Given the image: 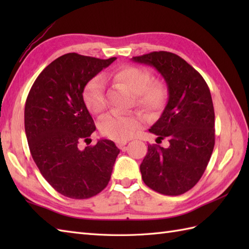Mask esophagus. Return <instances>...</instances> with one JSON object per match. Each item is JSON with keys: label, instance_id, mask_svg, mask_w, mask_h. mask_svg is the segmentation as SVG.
I'll use <instances>...</instances> for the list:
<instances>
[{"label": "esophagus", "instance_id": "34e87169", "mask_svg": "<svg viewBox=\"0 0 249 249\" xmlns=\"http://www.w3.org/2000/svg\"><path fill=\"white\" fill-rule=\"evenodd\" d=\"M127 141H116V145H118L121 150H125V145Z\"/></svg>", "mask_w": 249, "mask_h": 249}]
</instances>
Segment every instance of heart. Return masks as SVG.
I'll return each mask as SVG.
<instances>
[{"label":"heart","mask_w":249,"mask_h":249,"mask_svg":"<svg viewBox=\"0 0 249 249\" xmlns=\"http://www.w3.org/2000/svg\"><path fill=\"white\" fill-rule=\"evenodd\" d=\"M116 81L125 84L136 95V104L149 112L160 111L167 99V88L160 81L153 82L149 71L137 66H124L114 72ZM83 100L89 110L100 113L106 108L105 84L102 78L95 77L84 88ZM142 124L136 114L109 113L99 123L102 133L111 139L124 141L136 135Z\"/></svg>","instance_id":"heart-1"}]
</instances>
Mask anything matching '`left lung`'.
I'll use <instances>...</instances> for the list:
<instances>
[{
	"instance_id": "obj_1",
	"label": "left lung",
	"mask_w": 249,
	"mask_h": 249,
	"mask_svg": "<svg viewBox=\"0 0 249 249\" xmlns=\"http://www.w3.org/2000/svg\"><path fill=\"white\" fill-rule=\"evenodd\" d=\"M131 61L156 68L165 79L168 103L149 129L158 143L147 145L140 165L142 179L155 192L178 196L193 188L202 177L215 144V114L210 89L202 76L178 55L154 51Z\"/></svg>"
}]
</instances>
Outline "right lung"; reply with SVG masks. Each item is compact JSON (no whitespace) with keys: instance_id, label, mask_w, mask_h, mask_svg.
<instances>
[{"instance_id":"obj_1","label":"right lung","mask_w":249,"mask_h":249,"mask_svg":"<svg viewBox=\"0 0 249 249\" xmlns=\"http://www.w3.org/2000/svg\"><path fill=\"white\" fill-rule=\"evenodd\" d=\"M78 53L57 57L39 73L25 102L24 128L32 157L46 181L71 199H88L107 186L120 150L100 139L79 149L96 129L83 100L88 82L113 63Z\"/></svg>"}]
</instances>
